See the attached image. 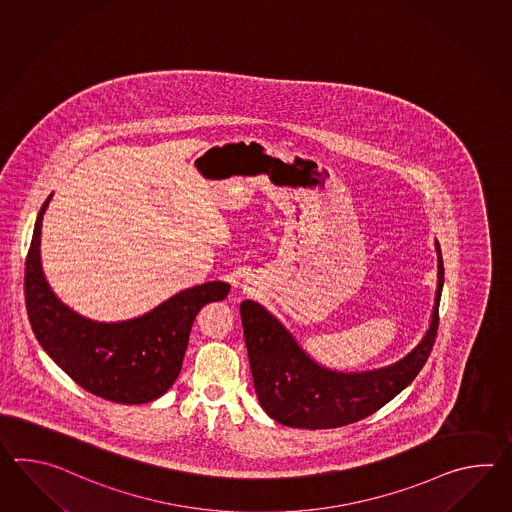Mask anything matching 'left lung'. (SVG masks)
<instances>
[{"mask_svg": "<svg viewBox=\"0 0 512 512\" xmlns=\"http://www.w3.org/2000/svg\"><path fill=\"white\" fill-rule=\"evenodd\" d=\"M435 251L437 292L430 327L404 358L386 367L354 373L329 369L312 360L272 312L251 299L240 303L253 386L273 421L303 430L340 428L369 417L413 382L432 353L439 327L444 266L437 240Z\"/></svg>", "mask_w": 512, "mask_h": 512, "instance_id": "1", "label": "left lung"}]
</instances>
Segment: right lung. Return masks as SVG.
Here are the masks:
<instances>
[{"mask_svg": "<svg viewBox=\"0 0 512 512\" xmlns=\"http://www.w3.org/2000/svg\"><path fill=\"white\" fill-rule=\"evenodd\" d=\"M36 216L25 261V303L36 340L82 389L117 404L156 400L182 371L196 314L228 297L224 281L198 284L169 297L147 314L126 321H93L64 305L46 281L40 259L42 220Z\"/></svg>", "mask_w": 512, "mask_h": 512, "instance_id": "right-lung-1", "label": "right lung"}]
</instances>
